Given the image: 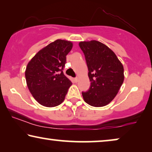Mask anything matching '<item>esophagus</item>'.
<instances>
[{"mask_svg": "<svg viewBox=\"0 0 152 152\" xmlns=\"http://www.w3.org/2000/svg\"><path fill=\"white\" fill-rule=\"evenodd\" d=\"M74 80H75L76 83L78 82V77H76V78H74Z\"/></svg>", "mask_w": 152, "mask_h": 152, "instance_id": "1", "label": "esophagus"}]
</instances>
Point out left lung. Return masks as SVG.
I'll list each match as a JSON object with an SVG mask.
<instances>
[{
  "mask_svg": "<svg viewBox=\"0 0 152 152\" xmlns=\"http://www.w3.org/2000/svg\"><path fill=\"white\" fill-rule=\"evenodd\" d=\"M88 68L90 87L83 91L85 101L94 107H102L116 96L124 80L122 63L112 50L96 40L80 42Z\"/></svg>",
  "mask_w": 152,
  "mask_h": 152,
  "instance_id": "left-lung-1",
  "label": "left lung"
}]
</instances>
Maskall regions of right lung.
Listing matches in <instances>:
<instances>
[{"mask_svg":"<svg viewBox=\"0 0 152 152\" xmlns=\"http://www.w3.org/2000/svg\"><path fill=\"white\" fill-rule=\"evenodd\" d=\"M72 45L70 41L56 40L40 50L29 62L25 71L27 87L42 105L52 107L65 99L72 82L63 70Z\"/></svg>","mask_w":152,"mask_h":152,"instance_id":"1","label":"right lung"}]
</instances>
